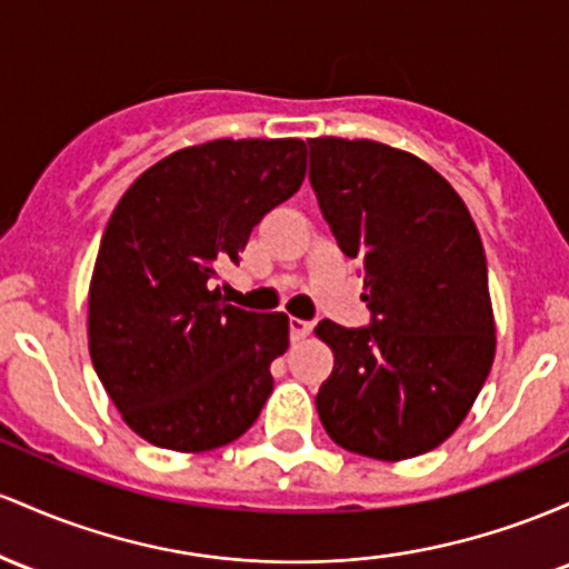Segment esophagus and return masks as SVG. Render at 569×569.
<instances>
[{
	"label": "esophagus",
	"mask_w": 569,
	"mask_h": 569,
	"mask_svg": "<svg viewBox=\"0 0 569 569\" xmlns=\"http://www.w3.org/2000/svg\"><path fill=\"white\" fill-rule=\"evenodd\" d=\"M315 330V322H309V319H298V317H290V338L292 341H301Z\"/></svg>",
	"instance_id": "34e87169"
}]
</instances>
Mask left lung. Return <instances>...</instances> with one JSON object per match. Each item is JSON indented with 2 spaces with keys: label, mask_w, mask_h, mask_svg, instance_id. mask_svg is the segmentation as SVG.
Instances as JSON below:
<instances>
[{
  "label": "left lung",
  "mask_w": 569,
  "mask_h": 569,
  "mask_svg": "<svg viewBox=\"0 0 569 569\" xmlns=\"http://www.w3.org/2000/svg\"><path fill=\"white\" fill-rule=\"evenodd\" d=\"M319 212L360 260L370 322L322 319L336 366L317 392L328 436L355 455L408 459L443 443L487 381L495 319L481 236L432 166L368 139H309Z\"/></svg>",
  "instance_id": "left-lung-1"
}]
</instances>
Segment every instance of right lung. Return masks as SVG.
Returning <instances> with one entry per match:
<instances>
[{
  "label": "right lung",
  "instance_id": "add662e5",
  "mask_svg": "<svg viewBox=\"0 0 569 569\" xmlns=\"http://www.w3.org/2000/svg\"><path fill=\"white\" fill-rule=\"evenodd\" d=\"M306 177L301 139H214L171 152L123 193L101 236L88 347L126 425L152 446L209 451L244 436L290 347L284 315L222 301L220 266Z\"/></svg>",
  "mask_w": 569,
  "mask_h": 569
}]
</instances>
